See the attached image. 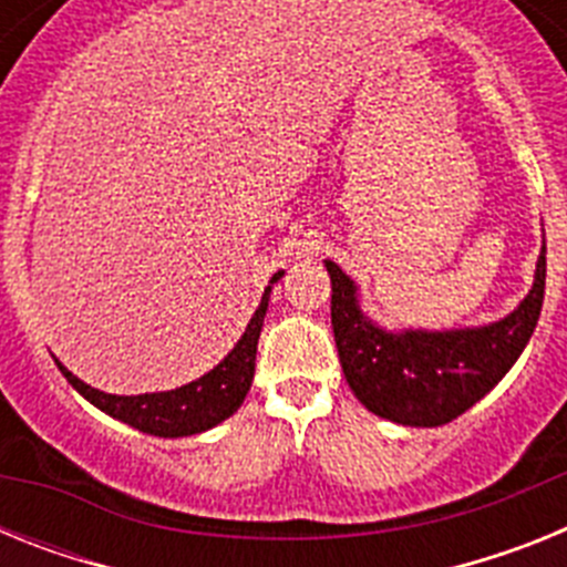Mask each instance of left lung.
Listing matches in <instances>:
<instances>
[{"mask_svg": "<svg viewBox=\"0 0 567 567\" xmlns=\"http://www.w3.org/2000/svg\"><path fill=\"white\" fill-rule=\"evenodd\" d=\"M332 329L354 398L378 417L403 425L452 423L505 378L537 329L545 298V247L537 280L519 309L483 329L403 332L372 327L360 315L354 284L327 260Z\"/></svg>", "mask_w": 567, "mask_h": 567, "instance_id": "1", "label": "left lung"}]
</instances>
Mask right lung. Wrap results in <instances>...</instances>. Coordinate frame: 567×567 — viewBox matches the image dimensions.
Listing matches in <instances>:
<instances>
[{"label":"right lung","mask_w":567,"mask_h":567,"mask_svg":"<svg viewBox=\"0 0 567 567\" xmlns=\"http://www.w3.org/2000/svg\"><path fill=\"white\" fill-rule=\"evenodd\" d=\"M280 275L284 272L275 275L272 284ZM269 292H272V287H267V292L260 298V307L255 309L252 320H249L247 332H244V338L238 340L233 352L215 365L213 372L198 378L195 383L173 389V392L118 398V394H104L99 389H90L87 383L73 378L59 360L56 365L79 394H84L90 403L99 405L110 417L122 420V423L133 425L138 432L155 434V437H187V434L207 432L221 420H227L233 412H238V405L244 403L249 385H252L255 352H258L260 327H264V315H267L269 307Z\"/></svg>","instance_id":"right-lung-1"}]
</instances>
